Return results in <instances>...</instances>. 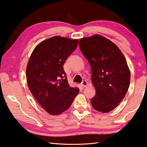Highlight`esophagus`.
I'll return each instance as SVG.
<instances>
[{
  "instance_id": "obj_1",
  "label": "esophagus",
  "mask_w": 147,
  "mask_h": 147,
  "mask_svg": "<svg viewBox=\"0 0 147 147\" xmlns=\"http://www.w3.org/2000/svg\"><path fill=\"white\" fill-rule=\"evenodd\" d=\"M88 85V82L86 80H84L82 81V83H81V86L82 88H86Z\"/></svg>"
}]
</instances>
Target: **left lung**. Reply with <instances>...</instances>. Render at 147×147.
<instances>
[{
	"mask_svg": "<svg viewBox=\"0 0 147 147\" xmlns=\"http://www.w3.org/2000/svg\"><path fill=\"white\" fill-rule=\"evenodd\" d=\"M79 46L90 64L96 90L92 107L101 113L110 112L125 98L130 83L125 57L115 43L99 34L80 39Z\"/></svg>",
	"mask_w": 147,
	"mask_h": 147,
	"instance_id": "1",
	"label": "left lung"
}]
</instances>
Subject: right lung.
Returning <instances> with one entry per match:
<instances>
[{
	"label": "right lung",
	"mask_w": 147,
	"mask_h": 147,
	"mask_svg": "<svg viewBox=\"0 0 147 147\" xmlns=\"http://www.w3.org/2000/svg\"><path fill=\"white\" fill-rule=\"evenodd\" d=\"M78 42L77 39L54 36L37 44L29 57L26 67L29 90L50 115L66 111L80 91L69 86L63 69Z\"/></svg>",
	"instance_id": "add662e5"
}]
</instances>
